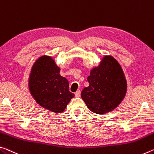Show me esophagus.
I'll return each mask as SVG.
<instances>
[{
  "instance_id": "34e87169",
  "label": "esophagus",
  "mask_w": 154,
  "mask_h": 154,
  "mask_svg": "<svg viewBox=\"0 0 154 154\" xmlns=\"http://www.w3.org/2000/svg\"><path fill=\"white\" fill-rule=\"evenodd\" d=\"M80 94H81V92H80V90H78L75 93V97H80Z\"/></svg>"
}]
</instances>
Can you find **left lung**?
I'll list each match as a JSON object with an SVG mask.
<instances>
[{
    "mask_svg": "<svg viewBox=\"0 0 154 154\" xmlns=\"http://www.w3.org/2000/svg\"><path fill=\"white\" fill-rule=\"evenodd\" d=\"M89 86L84 88L81 97L90 111L98 114L108 113L123 101L127 82L122 68L112 56H105L88 77Z\"/></svg>",
    "mask_w": 154,
    "mask_h": 154,
    "instance_id": "1",
    "label": "left lung"
}]
</instances>
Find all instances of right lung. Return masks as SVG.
<instances>
[{
    "mask_svg": "<svg viewBox=\"0 0 154 154\" xmlns=\"http://www.w3.org/2000/svg\"><path fill=\"white\" fill-rule=\"evenodd\" d=\"M60 72L52 57L44 55L34 63L29 79V91L36 102L55 113L64 112L75 96L69 91L68 80Z\"/></svg>",
    "mask_w": 154,
    "mask_h": 154,
    "instance_id": "1",
    "label": "right lung"
}]
</instances>
